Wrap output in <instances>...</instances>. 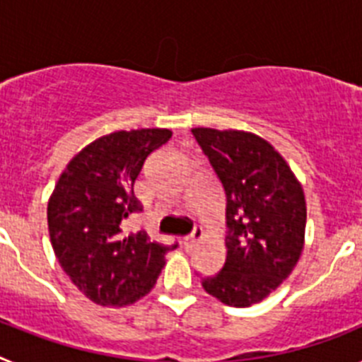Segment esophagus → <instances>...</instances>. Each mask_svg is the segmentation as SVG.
Here are the masks:
<instances>
[{
    "label": "esophagus",
    "mask_w": 362,
    "mask_h": 362,
    "mask_svg": "<svg viewBox=\"0 0 362 362\" xmlns=\"http://www.w3.org/2000/svg\"><path fill=\"white\" fill-rule=\"evenodd\" d=\"M201 235H203V233H201V230H194V232H192L190 235H187V238L183 239V246H185V248H187V250H192V248L196 246V243L201 239Z\"/></svg>",
    "instance_id": "1"
}]
</instances>
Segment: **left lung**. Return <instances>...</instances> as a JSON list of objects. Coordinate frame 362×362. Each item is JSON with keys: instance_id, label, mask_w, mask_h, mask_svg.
I'll list each match as a JSON object with an SVG mask.
<instances>
[{"instance_id": "obj_1", "label": "left lung", "mask_w": 362, "mask_h": 362, "mask_svg": "<svg viewBox=\"0 0 362 362\" xmlns=\"http://www.w3.org/2000/svg\"><path fill=\"white\" fill-rule=\"evenodd\" d=\"M226 197V261L203 288L235 308L261 303L292 274L305 246L306 201L267 139L243 130L192 129Z\"/></svg>"}]
</instances>
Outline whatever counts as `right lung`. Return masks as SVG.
<instances>
[{
  "mask_svg": "<svg viewBox=\"0 0 362 362\" xmlns=\"http://www.w3.org/2000/svg\"><path fill=\"white\" fill-rule=\"evenodd\" d=\"M172 137L168 129L119 130L76 153L49 199L47 219L57 263L95 305L127 306L153 288L165 254L177 245L124 233L141 212L134 183L150 153Z\"/></svg>",
  "mask_w": 362,
  "mask_h": 362,
  "instance_id": "obj_1",
  "label": "right lung"
}]
</instances>
